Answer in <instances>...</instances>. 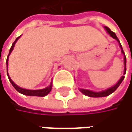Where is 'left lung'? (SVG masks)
<instances>
[{"label": "left lung", "instance_id": "8db88e82", "mask_svg": "<svg viewBox=\"0 0 132 132\" xmlns=\"http://www.w3.org/2000/svg\"><path fill=\"white\" fill-rule=\"evenodd\" d=\"M105 28H106L107 31L110 34V35H111L113 38L116 39V40L119 42L120 47H121V52L125 55V52H124V51H123L122 46H121V43H120V42H119V39H118V37L116 36L115 33H114V31H111L109 28H108V27H105ZM124 59H125V73H126V56H125V58H124ZM124 78H125V77H124V76H122V77H121V78L119 80V81L117 83V84H116V85H114V87H111V88H109V89H108V90H106L101 91V92H94V91L88 90H84V89H80V90L84 94H85V95H87V96H89V97H107V96L110 95L111 94H112L113 92H114V91L117 90V88L119 87V85H120V84H121V82L123 81Z\"/></svg>", "mask_w": 132, "mask_h": 132}]
</instances>
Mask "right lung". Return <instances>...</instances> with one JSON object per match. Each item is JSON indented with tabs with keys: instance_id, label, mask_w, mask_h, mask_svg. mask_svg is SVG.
I'll use <instances>...</instances> for the list:
<instances>
[{
	"instance_id": "add662e5",
	"label": "right lung",
	"mask_w": 132,
	"mask_h": 132,
	"mask_svg": "<svg viewBox=\"0 0 132 132\" xmlns=\"http://www.w3.org/2000/svg\"><path fill=\"white\" fill-rule=\"evenodd\" d=\"M20 38V36L19 37H18L17 38H16V40L13 42V44H12V45H11V48H10V52H9V54H8V55H7V61H6V63H7V62H8V56H9V55L11 54V52H12V50H13V48H14V45H15V42H17V40L18 39ZM7 77H8V79H9V80H10V82H11V84H12V86L14 87V89L17 90V91H18L19 93H21V94H24V95H27V96H37V97H44V96H45V95H47L50 91H51V90H52V84L49 85V87H46V88H45V89H42V90H26V89H23V88H21V87H18L12 80H11V79L10 78V77H9V75H8V73H7Z\"/></svg>"
}]
</instances>
